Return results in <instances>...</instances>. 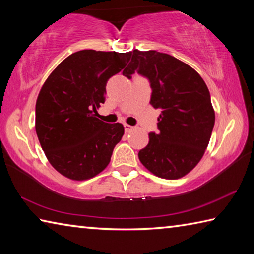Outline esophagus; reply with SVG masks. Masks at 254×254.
Instances as JSON below:
<instances>
[{
  "mask_svg": "<svg viewBox=\"0 0 254 254\" xmlns=\"http://www.w3.org/2000/svg\"><path fill=\"white\" fill-rule=\"evenodd\" d=\"M123 127H124V131H126V132H130L131 130H133V127L128 126V124H127V123H124Z\"/></svg>",
  "mask_w": 254,
  "mask_h": 254,
  "instance_id": "1",
  "label": "esophagus"
}]
</instances>
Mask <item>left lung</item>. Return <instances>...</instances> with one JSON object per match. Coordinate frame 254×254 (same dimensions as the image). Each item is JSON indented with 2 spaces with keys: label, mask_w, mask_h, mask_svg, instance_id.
<instances>
[{
  "label": "left lung",
  "mask_w": 254,
  "mask_h": 254,
  "mask_svg": "<svg viewBox=\"0 0 254 254\" xmlns=\"http://www.w3.org/2000/svg\"><path fill=\"white\" fill-rule=\"evenodd\" d=\"M149 80L151 104L160 109L158 132L149 133V143L139 159L158 177L178 179L195 168L207 148L215 123L209 91L198 72L179 59L156 50H133L123 70Z\"/></svg>",
  "instance_id": "left-lung-1"
}]
</instances>
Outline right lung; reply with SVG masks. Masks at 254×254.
<instances>
[{"mask_svg":"<svg viewBox=\"0 0 254 254\" xmlns=\"http://www.w3.org/2000/svg\"><path fill=\"white\" fill-rule=\"evenodd\" d=\"M130 58L131 51H77L42 86L36 103V132L51 166L65 177L93 178L110 163L124 127L103 122L95 113L105 102L107 80Z\"/></svg>","mask_w":254,"mask_h":254,"instance_id":"add662e5","label":"right lung"}]
</instances>
